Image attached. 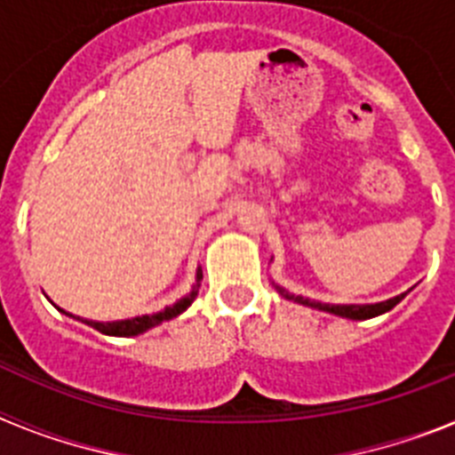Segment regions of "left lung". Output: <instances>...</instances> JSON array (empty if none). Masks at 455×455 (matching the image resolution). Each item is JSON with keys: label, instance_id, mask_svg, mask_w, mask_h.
<instances>
[{"label": "left lung", "instance_id": "8db88e82", "mask_svg": "<svg viewBox=\"0 0 455 455\" xmlns=\"http://www.w3.org/2000/svg\"><path fill=\"white\" fill-rule=\"evenodd\" d=\"M273 287L280 291V296L287 300H293V303H300V305H307V307H315L321 309V312H328V315H335L341 316V319H353V321H364V319H373L378 315H385L394 305H399L401 300L405 299V293H399V296H394V299L387 300H380V303H364V305H332V303H319V300H309L303 299V296H296V293L287 291L284 287H280L277 283H271Z\"/></svg>", "mask_w": 455, "mask_h": 455}]
</instances>
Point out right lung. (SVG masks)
<instances>
[{
	"mask_svg": "<svg viewBox=\"0 0 455 455\" xmlns=\"http://www.w3.org/2000/svg\"><path fill=\"white\" fill-rule=\"evenodd\" d=\"M200 280H203V268H198V271H196V284H193L191 291H188L187 296H182V299L175 300V303H172V305L164 307L162 312H155V315H143V316H134V319L107 321V323H102V321L79 319V316L70 315V312H66V309H61V307H59V312H63V315L72 316V319L82 321V323L91 325V328H95V331L104 332V335H111V337H134V335H140V332L150 331V328H155V325L164 323V321H171V319H175V316L182 315L184 309H187L188 305H191L193 300H196V296H198Z\"/></svg>",
	"mask_w": 455,
	"mask_h": 455,
	"instance_id": "obj_1",
	"label": "right lung"
}]
</instances>
